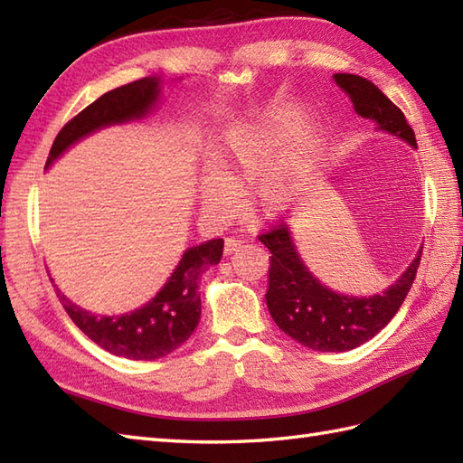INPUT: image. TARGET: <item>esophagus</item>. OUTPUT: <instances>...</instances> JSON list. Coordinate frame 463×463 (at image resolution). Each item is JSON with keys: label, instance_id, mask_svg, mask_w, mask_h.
Instances as JSON below:
<instances>
[{"label": "esophagus", "instance_id": "obj_1", "mask_svg": "<svg viewBox=\"0 0 463 463\" xmlns=\"http://www.w3.org/2000/svg\"><path fill=\"white\" fill-rule=\"evenodd\" d=\"M241 247H242V241H237V239H226V241H224V254H232V252H237Z\"/></svg>", "mask_w": 463, "mask_h": 463}]
</instances>
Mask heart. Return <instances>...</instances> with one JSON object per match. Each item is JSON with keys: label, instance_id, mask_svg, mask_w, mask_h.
Masks as SVG:
<instances>
[{"label": "heart", "instance_id": "heart-1", "mask_svg": "<svg viewBox=\"0 0 463 463\" xmlns=\"http://www.w3.org/2000/svg\"><path fill=\"white\" fill-rule=\"evenodd\" d=\"M308 113L302 105H282L262 119L234 129L224 143L221 166L203 175L201 203L214 219H231L242 206V189L260 181L259 194L264 203L279 206L292 194L288 171L274 169L292 146V166L304 173L317 165L326 151V133L307 125Z\"/></svg>", "mask_w": 463, "mask_h": 463}]
</instances>
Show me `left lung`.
Segmentation results:
<instances>
[{"label": "left lung", "instance_id": "1", "mask_svg": "<svg viewBox=\"0 0 463 463\" xmlns=\"http://www.w3.org/2000/svg\"><path fill=\"white\" fill-rule=\"evenodd\" d=\"M332 80L350 97L360 117L416 149V135L404 113L376 85L352 73H334ZM259 241L270 250L267 307L272 320L302 346L320 352H346L376 336L404 302L421 257L420 249L402 277L383 292L350 297L314 277L294 247L288 224L260 234Z\"/></svg>", "mask_w": 463, "mask_h": 463}]
</instances>
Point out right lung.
I'll return each mask as SVG.
<instances>
[{"label":"right lung","mask_w":463,"mask_h":463,"mask_svg":"<svg viewBox=\"0 0 463 463\" xmlns=\"http://www.w3.org/2000/svg\"><path fill=\"white\" fill-rule=\"evenodd\" d=\"M161 91L163 80L159 75H151L101 95L59 131L45 169L91 133L111 125L145 119L161 101ZM222 247V239H213L186 249L163 288L149 302L117 317L93 314L77 307L61 290H57V297L77 328L103 350L127 360L163 358L189 340L199 324L201 277L206 269L221 262Z\"/></svg>","instance_id":"1"}]
</instances>
